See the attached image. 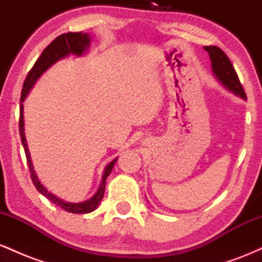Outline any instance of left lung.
Returning <instances> with one entry per match:
<instances>
[{"label": "left lung", "instance_id": "8db88e82", "mask_svg": "<svg viewBox=\"0 0 262 262\" xmlns=\"http://www.w3.org/2000/svg\"><path fill=\"white\" fill-rule=\"evenodd\" d=\"M204 50L208 53L210 58V65H212V73L215 76L222 86H224L228 91L243 98L246 101V95L240 83L239 77L234 70V66L231 65L229 58L225 55V53L218 47H204Z\"/></svg>", "mask_w": 262, "mask_h": 262}]
</instances>
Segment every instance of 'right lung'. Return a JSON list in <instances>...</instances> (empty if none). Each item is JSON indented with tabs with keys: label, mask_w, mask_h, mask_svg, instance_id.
I'll list each match as a JSON object with an SVG mask.
<instances>
[{
	"label": "right lung",
	"mask_w": 262,
	"mask_h": 262,
	"mask_svg": "<svg viewBox=\"0 0 262 262\" xmlns=\"http://www.w3.org/2000/svg\"><path fill=\"white\" fill-rule=\"evenodd\" d=\"M90 43H91V38L87 33L77 32V33H65V34L59 35L58 38H55L54 40L48 45L47 48L43 50L41 55L39 56L37 61H35L34 66L32 68V70L29 71L27 75L25 83H23V90L22 95H20V111H19V135L20 140H22L23 148H25L27 162H28L29 171H31V177L32 181L34 183L35 188L38 189L39 193L43 194L44 197H47L50 202H53L56 206H59L60 208L65 209L66 212L75 213V214H85V213L93 212L98 207V204L102 201L104 194V188H106V180L108 175L112 171L114 164H116L117 159L112 160L110 164L107 165L106 169L103 171V176H102V181L100 187H98L97 192H96L90 200L83 201L80 203H73V202H66L62 201L61 198L56 197L55 194H53L52 192L48 191L44 187L43 183L40 182V180L38 179L37 173H35L34 166H33V162L31 159V154H29L28 145H27V139L25 134V117H23V102L28 96V93L31 92L32 87L35 85L39 77L43 75L50 66H53L55 62H58L59 60L66 58L69 55H76V56H82L87 50H89Z\"/></svg>",
	"instance_id": "obj_1"
}]
</instances>
